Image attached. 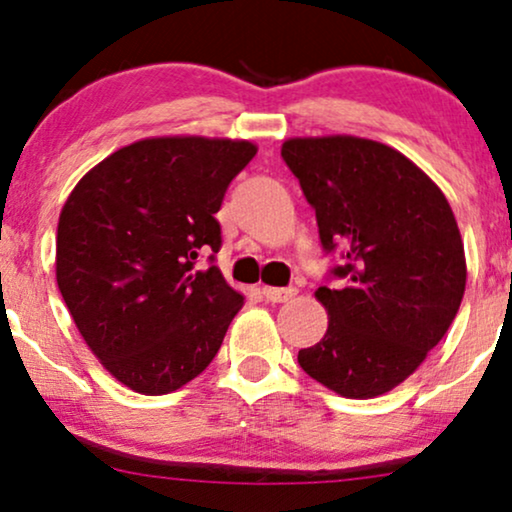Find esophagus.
<instances>
[{
  "mask_svg": "<svg viewBox=\"0 0 512 512\" xmlns=\"http://www.w3.org/2000/svg\"><path fill=\"white\" fill-rule=\"evenodd\" d=\"M263 298L270 300V303H286V300L296 296V289H291V286H263Z\"/></svg>",
  "mask_w": 512,
  "mask_h": 512,
  "instance_id": "esophagus-1",
  "label": "esophagus"
}]
</instances>
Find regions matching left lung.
Listing matches in <instances>:
<instances>
[{"label":"left lung","instance_id":"obj_1","mask_svg":"<svg viewBox=\"0 0 512 512\" xmlns=\"http://www.w3.org/2000/svg\"><path fill=\"white\" fill-rule=\"evenodd\" d=\"M282 158L317 214L321 247L340 251L338 289L314 296L326 335L300 349L312 380L375 398L422 366L457 317L466 256L443 191L401 151L352 135L293 137Z\"/></svg>","mask_w":512,"mask_h":512}]
</instances>
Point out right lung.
I'll list each match as a JSON object with an SVG mask.
<instances>
[{"instance_id":"obj_1","label":"right lung","mask_w":512,"mask_h":512,"mask_svg":"<svg viewBox=\"0 0 512 512\" xmlns=\"http://www.w3.org/2000/svg\"><path fill=\"white\" fill-rule=\"evenodd\" d=\"M254 156L247 139H139L83 174L62 207L58 289L90 352L137 394L198 377L244 305L198 258L221 249L214 214Z\"/></svg>"}]
</instances>
